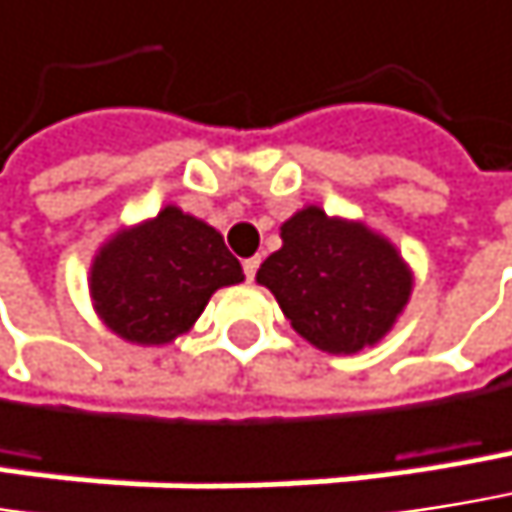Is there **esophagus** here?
I'll use <instances>...</instances> for the list:
<instances>
[{"label":"esophagus","instance_id":"esophagus-1","mask_svg":"<svg viewBox=\"0 0 512 512\" xmlns=\"http://www.w3.org/2000/svg\"><path fill=\"white\" fill-rule=\"evenodd\" d=\"M257 266H260V257H249V260H243V272H246V278H249V281H255Z\"/></svg>","mask_w":512,"mask_h":512}]
</instances>
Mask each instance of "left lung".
<instances>
[{"mask_svg":"<svg viewBox=\"0 0 512 512\" xmlns=\"http://www.w3.org/2000/svg\"><path fill=\"white\" fill-rule=\"evenodd\" d=\"M281 240L260 263L257 281L275 293L304 340L354 354L393 328L410 296V272L384 237L304 208L284 222Z\"/></svg>","mask_w":512,"mask_h":512,"instance_id":"1","label":"left lung"}]
</instances>
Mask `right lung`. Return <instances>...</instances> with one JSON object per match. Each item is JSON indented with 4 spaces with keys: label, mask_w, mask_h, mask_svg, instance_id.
Listing matches in <instances>:
<instances>
[{
    "label": "right lung",
    "mask_w": 512,
    "mask_h": 512,
    "mask_svg": "<svg viewBox=\"0 0 512 512\" xmlns=\"http://www.w3.org/2000/svg\"><path fill=\"white\" fill-rule=\"evenodd\" d=\"M240 281V260L225 249L219 231L178 208H163L99 252L90 293L122 340L163 346L199 319L213 290Z\"/></svg>",
    "instance_id": "add662e5"
}]
</instances>
